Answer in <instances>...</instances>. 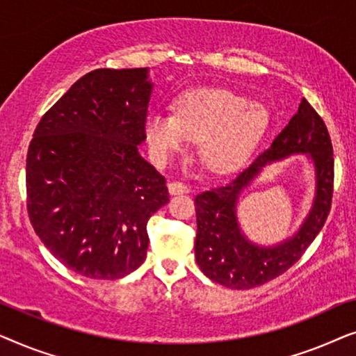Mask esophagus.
Instances as JSON below:
<instances>
[{"label": "esophagus", "instance_id": "obj_1", "mask_svg": "<svg viewBox=\"0 0 356 356\" xmlns=\"http://www.w3.org/2000/svg\"><path fill=\"white\" fill-rule=\"evenodd\" d=\"M168 191L170 194H173V196H177V194H186L189 191V188L181 181H172L168 184Z\"/></svg>", "mask_w": 356, "mask_h": 356}]
</instances>
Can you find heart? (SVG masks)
<instances>
[{
  "mask_svg": "<svg viewBox=\"0 0 356 356\" xmlns=\"http://www.w3.org/2000/svg\"><path fill=\"white\" fill-rule=\"evenodd\" d=\"M173 110V115L145 118L144 133L154 157L165 163L197 140L204 167L218 175L241 167L270 124L264 106L217 87L183 92Z\"/></svg>",
  "mask_w": 356,
  "mask_h": 356,
  "instance_id": "obj_1",
  "label": "heart"
}]
</instances>
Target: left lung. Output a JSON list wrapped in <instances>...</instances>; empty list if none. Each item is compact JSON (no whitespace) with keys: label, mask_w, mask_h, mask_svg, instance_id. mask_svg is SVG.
Instances as JSON below:
<instances>
[{"label":"left lung","mask_w":356,"mask_h":356,"mask_svg":"<svg viewBox=\"0 0 356 356\" xmlns=\"http://www.w3.org/2000/svg\"><path fill=\"white\" fill-rule=\"evenodd\" d=\"M308 153L315 165L314 206L300 230L274 247L256 245L247 240L237 223L239 194L266 164L290 154ZM334 191V154L324 121L303 99L290 123L270 147L257 155L230 183L197 194L196 262L204 275L232 290L264 285L289 270L318 236L329 216Z\"/></svg>","instance_id":"8db88e82"}]
</instances>
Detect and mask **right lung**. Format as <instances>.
<instances>
[{
	"label": "right lung",
	"mask_w": 356,
	"mask_h": 356,
	"mask_svg": "<svg viewBox=\"0 0 356 356\" xmlns=\"http://www.w3.org/2000/svg\"><path fill=\"white\" fill-rule=\"evenodd\" d=\"M149 67L87 72L42 116L27 152V212L48 251L76 274L115 280L145 259L165 178L140 157Z\"/></svg>",
	"instance_id": "obj_1"
}]
</instances>
